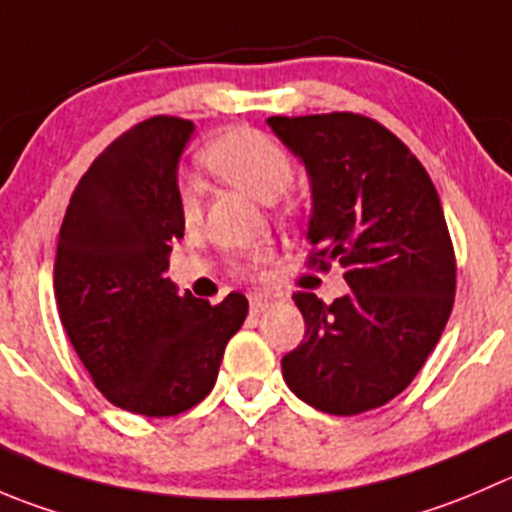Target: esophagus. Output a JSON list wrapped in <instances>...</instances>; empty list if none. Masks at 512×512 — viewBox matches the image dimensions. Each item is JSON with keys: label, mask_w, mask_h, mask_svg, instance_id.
<instances>
[{"label": "esophagus", "mask_w": 512, "mask_h": 512, "mask_svg": "<svg viewBox=\"0 0 512 512\" xmlns=\"http://www.w3.org/2000/svg\"><path fill=\"white\" fill-rule=\"evenodd\" d=\"M247 300H250L252 315H260V312H265L267 305L272 302V295H267V292H262V290H252L250 295H247Z\"/></svg>", "instance_id": "obj_1"}]
</instances>
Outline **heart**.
<instances>
[{"label":"heart","mask_w":512,"mask_h":512,"mask_svg":"<svg viewBox=\"0 0 512 512\" xmlns=\"http://www.w3.org/2000/svg\"><path fill=\"white\" fill-rule=\"evenodd\" d=\"M202 165L222 182L260 202H275L285 195L295 177V165L285 147L250 127H232L217 135L202 150ZM180 217L185 227H197L200 222L202 200L195 182L180 185ZM260 262H265L262 252L252 257V265Z\"/></svg>","instance_id":"1"}]
</instances>
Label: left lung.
<instances>
[{"instance_id": "1", "label": "left lung", "mask_w": 512, "mask_h": 512, "mask_svg": "<svg viewBox=\"0 0 512 512\" xmlns=\"http://www.w3.org/2000/svg\"><path fill=\"white\" fill-rule=\"evenodd\" d=\"M310 177V265L345 267L332 305L292 300L305 340L282 357L287 388L330 415H360L408 388L438 345L455 300V252L440 197L418 157L352 112L270 117Z\"/></svg>"}]
</instances>
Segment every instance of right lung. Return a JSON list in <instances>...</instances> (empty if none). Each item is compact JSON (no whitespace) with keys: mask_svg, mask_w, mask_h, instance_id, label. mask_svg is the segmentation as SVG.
<instances>
[{"mask_svg":"<svg viewBox=\"0 0 512 512\" xmlns=\"http://www.w3.org/2000/svg\"><path fill=\"white\" fill-rule=\"evenodd\" d=\"M195 124L152 117L112 142L74 187L54 257L59 320L99 393L147 418L210 395L247 297L180 295L167 277L185 235L177 167Z\"/></svg>","mask_w":512,"mask_h":512,"instance_id":"add662e5","label":"right lung"}]
</instances>
